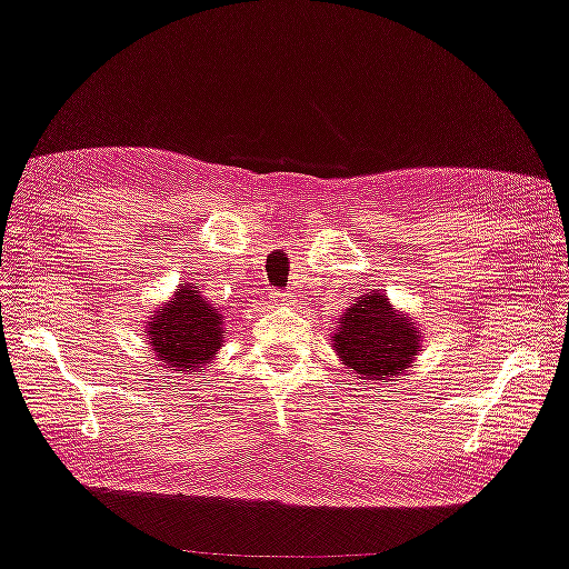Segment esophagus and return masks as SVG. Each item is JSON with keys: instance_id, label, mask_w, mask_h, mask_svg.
I'll return each mask as SVG.
<instances>
[{"instance_id": "34e87169", "label": "esophagus", "mask_w": 569, "mask_h": 569, "mask_svg": "<svg viewBox=\"0 0 569 569\" xmlns=\"http://www.w3.org/2000/svg\"><path fill=\"white\" fill-rule=\"evenodd\" d=\"M270 301H273V303H286L288 301V293L286 291H273V293H270Z\"/></svg>"}]
</instances>
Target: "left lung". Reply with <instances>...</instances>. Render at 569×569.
Returning a JSON list of instances; mask_svg holds the SVG:
<instances>
[{"label": "left lung", "mask_w": 569, "mask_h": 569, "mask_svg": "<svg viewBox=\"0 0 569 569\" xmlns=\"http://www.w3.org/2000/svg\"><path fill=\"white\" fill-rule=\"evenodd\" d=\"M421 329L411 313L398 311L386 293L368 291L337 321L332 347L362 383H393L421 352Z\"/></svg>", "instance_id": "8db88e82"}]
</instances>
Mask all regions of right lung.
Segmentation results:
<instances>
[{
  "label": "right lung",
  "mask_w": 569,
  "mask_h": 569,
  "mask_svg": "<svg viewBox=\"0 0 569 569\" xmlns=\"http://www.w3.org/2000/svg\"><path fill=\"white\" fill-rule=\"evenodd\" d=\"M146 339L160 368L197 378L217 358L224 342V317L201 299L193 283H181L166 303H158L146 321Z\"/></svg>",
  "instance_id": "right-lung-1"
}]
</instances>
